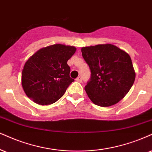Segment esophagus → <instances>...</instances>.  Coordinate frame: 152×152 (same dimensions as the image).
<instances>
[{"instance_id":"34e87169","label":"esophagus","mask_w":152,"mask_h":152,"mask_svg":"<svg viewBox=\"0 0 152 152\" xmlns=\"http://www.w3.org/2000/svg\"><path fill=\"white\" fill-rule=\"evenodd\" d=\"M76 81L78 82H82V78L81 76H79L78 77L76 78Z\"/></svg>"}]
</instances>
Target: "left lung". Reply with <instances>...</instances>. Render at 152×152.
<instances>
[{"instance_id":"obj_1","label":"left lung","mask_w":152,"mask_h":152,"mask_svg":"<svg viewBox=\"0 0 152 152\" xmlns=\"http://www.w3.org/2000/svg\"><path fill=\"white\" fill-rule=\"evenodd\" d=\"M82 57L89 65L91 77L85 91L94 104L110 106L128 93L135 79L130 56L112 44L82 48Z\"/></svg>"}]
</instances>
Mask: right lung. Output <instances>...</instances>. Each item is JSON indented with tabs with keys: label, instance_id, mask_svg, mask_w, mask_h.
<instances>
[{
	"label": "right lung",
	"instance_id": "obj_1",
	"mask_svg": "<svg viewBox=\"0 0 152 152\" xmlns=\"http://www.w3.org/2000/svg\"><path fill=\"white\" fill-rule=\"evenodd\" d=\"M75 51L74 46L55 44L34 54L22 72V85L27 96L40 105L53 104L61 99L74 82L67 62Z\"/></svg>",
	"mask_w": 152,
	"mask_h": 152
}]
</instances>
